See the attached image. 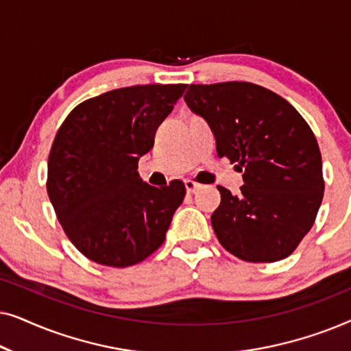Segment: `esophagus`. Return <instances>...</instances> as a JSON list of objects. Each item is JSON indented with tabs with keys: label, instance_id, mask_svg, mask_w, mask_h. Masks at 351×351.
I'll return each instance as SVG.
<instances>
[{
	"label": "esophagus",
	"instance_id": "obj_1",
	"mask_svg": "<svg viewBox=\"0 0 351 351\" xmlns=\"http://www.w3.org/2000/svg\"><path fill=\"white\" fill-rule=\"evenodd\" d=\"M185 189H186V191H189V193H195L196 190L201 189V184H198V182H195V180L186 179L185 180Z\"/></svg>",
	"mask_w": 351,
	"mask_h": 351
}]
</instances>
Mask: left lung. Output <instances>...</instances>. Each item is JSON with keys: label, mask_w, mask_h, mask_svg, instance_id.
<instances>
[{"label": "left lung", "mask_w": 351, "mask_h": 351, "mask_svg": "<svg viewBox=\"0 0 351 351\" xmlns=\"http://www.w3.org/2000/svg\"><path fill=\"white\" fill-rule=\"evenodd\" d=\"M184 99L208 121L217 155L244 172L241 193L217 186L222 199L210 222L220 244L254 263L291 256L324 193L313 131L287 100L258 84H190Z\"/></svg>", "instance_id": "1"}]
</instances>
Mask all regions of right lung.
<instances>
[{
    "label": "right lung",
    "instance_id": "1",
    "mask_svg": "<svg viewBox=\"0 0 351 351\" xmlns=\"http://www.w3.org/2000/svg\"><path fill=\"white\" fill-rule=\"evenodd\" d=\"M186 84L108 90L71 110L52 142L47 195L75 247L95 263L136 265L161 246L185 185H148L138 158Z\"/></svg>",
    "mask_w": 351,
    "mask_h": 351
}]
</instances>
